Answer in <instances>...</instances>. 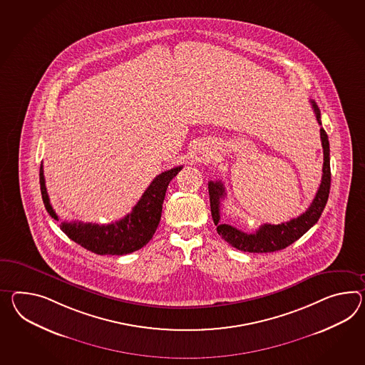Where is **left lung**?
Listing matches in <instances>:
<instances>
[{
    "instance_id": "8db88e82",
    "label": "left lung",
    "mask_w": 365,
    "mask_h": 365,
    "mask_svg": "<svg viewBox=\"0 0 365 365\" xmlns=\"http://www.w3.org/2000/svg\"><path fill=\"white\" fill-rule=\"evenodd\" d=\"M314 113L320 123V110L317 103L310 100ZM320 141L323 148V175L320 182L318 192L314 197L312 205L301 216L292 219L290 222L281 224H262L257 231L247 233L240 231L230 224L220 222V200L225 196V188L222 182H208V192H210V205L211 215L214 219L215 225L217 227V233L222 239L227 241L233 248L242 252L250 253H267L281 250L294 241L302 237L306 232L312 228L315 222L319 220L320 215L329 200V186H331V169H329V135L320 128Z\"/></svg>"
}]
</instances>
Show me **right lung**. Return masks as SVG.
I'll return each mask as SVG.
<instances>
[{
	"label": "right lung",
	"instance_id": "1",
	"mask_svg": "<svg viewBox=\"0 0 365 365\" xmlns=\"http://www.w3.org/2000/svg\"><path fill=\"white\" fill-rule=\"evenodd\" d=\"M180 169L182 166L168 170L153 179L150 186L145 190L132 212L121 220L101 225L96 222H61V230L72 241L100 256H123L143 248L157 231L166 190L170 180L178 174ZM39 183L47 212L55 220H59L50 205L42 165L39 169Z\"/></svg>",
	"mask_w": 365,
	"mask_h": 365
}]
</instances>
